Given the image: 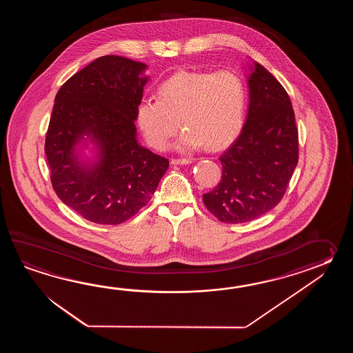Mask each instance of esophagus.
Listing matches in <instances>:
<instances>
[{
	"instance_id": "esophagus-1",
	"label": "esophagus",
	"mask_w": 353,
	"mask_h": 353,
	"mask_svg": "<svg viewBox=\"0 0 353 353\" xmlns=\"http://www.w3.org/2000/svg\"><path fill=\"white\" fill-rule=\"evenodd\" d=\"M192 163V159H173L172 164L173 165H188Z\"/></svg>"
}]
</instances>
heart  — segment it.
<instances>
[{
    "instance_id": "heart-1",
    "label": "heart",
    "mask_w": 353,
    "mask_h": 353,
    "mask_svg": "<svg viewBox=\"0 0 353 353\" xmlns=\"http://www.w3.org/2000/svg\"><path fill=\"white\" fill-rule=\"evenodd\" d=\"M246 87L230 70L178 72L158 88V101L143 99L136 110L137 126L155 150H165L178 130L175 148L219 150L240 135L246 113Z\"/></svg>"
}]
</instances>
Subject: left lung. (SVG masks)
Masks as SVG:
<instances>
[{
    "label": "left lung",
    "instance_id": "1",
    "mask_svg": "<svg viewBox=\"0 0 353 353\" xmlns=\"http://www.w3.org/2000/svg\"><path fill=\"white\" fill-rule=\"evenodd\" d=\"M248 119L237 140L221 155L222 178L203 194L225 223H243L272 210L285 194L299 158L293 105L268 69L248 67Z\"/></svg>",
    "mask_w": 353,
    "mask_h": 353
}]
</instances>
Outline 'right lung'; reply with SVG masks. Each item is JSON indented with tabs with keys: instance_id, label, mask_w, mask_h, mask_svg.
I'll use <instances>...</instances> for the list:
<instances>
[{
	"instance_id": "right-lung-1",
	"label": "right lung",
	"mask_w": 353,
	"mask_h": 353,
	"mask_svg": "<svg viewBox=\"0 0 353 353\" xmlns=\"http://www.w3.org/2000/svg\"><path fill=\"white\" fill-rule=\"evenodd\" d=\"M146 69L141 61L101 57L55 96L46 139L52 184L61 202L93 223L120 225L134 217L169 168L168 159L137 141Z\"/></svg>"
}]
</instances>
